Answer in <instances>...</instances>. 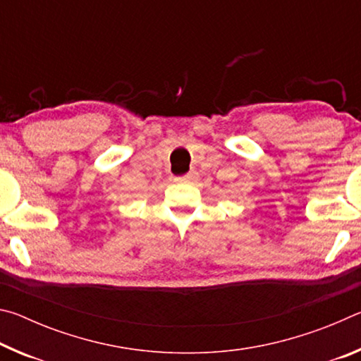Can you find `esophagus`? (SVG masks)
Returning <instances> with one entry per match:
<instances>
[{
	"instance_id": "1",
	"label": "esophagus",
	"mask_w": 361,
	"mask_h": 361,
	"mask_svg": "<svg viewBox=\"0 0 361 361\" xmlns=\"http://www.w3.org/2000/svg\"><path fill=\"white\" fill-rule=\"evenodd\" d=\"M185 180H188L186 175H185V176H178V178H175V181H185Z\"/></svg>"
}]
</instances>
